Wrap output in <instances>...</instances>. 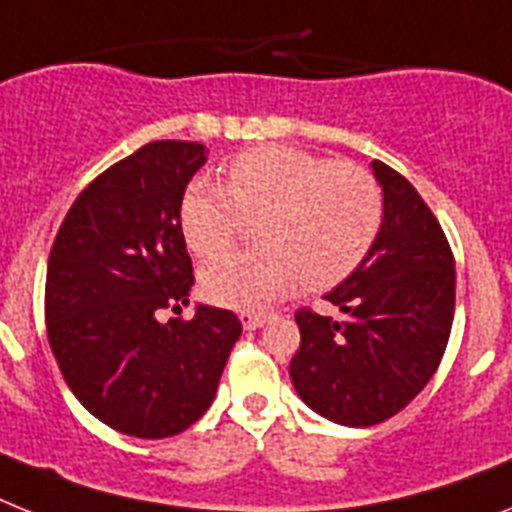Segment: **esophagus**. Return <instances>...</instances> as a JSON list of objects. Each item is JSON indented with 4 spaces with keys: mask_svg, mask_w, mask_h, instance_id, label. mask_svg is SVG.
I'll use <instances>...</instances> for the list:
<instances>
[{
    "mask_svg": "<svg viewBox=\"0 0 512 512\" xmlns=\"http://www.w3.org/2000/svg\"><path fill=\"white\" fill-rule=\"evenodd\" d=\"M240 322H243V329L253 332V329L264 327L266 316L264 314H253V311H243V314H240Z\"/></svg>",
    "mask_w": 512,
    "mask_h": 512,
    "instance_id": "1",
    "label": "esophagus"
}]
</instances>
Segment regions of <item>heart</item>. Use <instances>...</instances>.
<instances>
[{
	"mask_svg": "<svg viewBox=\"0 0 512 512\" xmlns=\"http://www.w3.org/2000/svg\"><path fill=\"white\" fill-rule=\"evenodd\" d=\"M261 251L227 253L201 272L206 301L251 311L306 282L327 290L356 272L377 240L382 196L369 172L290 146H261L227 167V190L196 180L180 227L196 256L211 259L256 222Z\"/></svg>",
	"mask_w": 512,
	"mask_h": 512,
	"instance_id": "b5f03b06",
	"label": "heart"
}]
</instances>
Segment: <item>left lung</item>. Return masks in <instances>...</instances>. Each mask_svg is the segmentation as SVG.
Here are the masks:
<instances>
[{"label": "left lung", "mask_w": 512, "mask_h": 512, "mask_svg": "<svg viewBox=\"0 0 512 512\" xmlns=\"http://www.w3.org/2000/svg\"><path fill=\"white\" fill-rule=\"evenodd\" d=\"M371 172L382 188L377 240L324 295L342 316L295 314V392L342 426H374L403 411L434 377L455 314V259L437 217L392 167L371 162Z\"/></svg>", "instance_id": "1"}]
</instances>
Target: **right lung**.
<instances>
[{"mask_svg": "<svg viewBox=\"0 0 512 512\" xmlns=\"http://www.w3.org/2000/svg\"><path fill=\"white\" fill-rule=\"evenodd\" d=\"M206 146L154 141L112 164L67 211L46 266L49 345L80 405L122 434L162 439L204 416L240 319L188 306L193 266L180 204Z\"/></svg>", "mask_w": 512, "mask_h": 512, "instance_id": "1", "label": "right lung"}]
</instances>
